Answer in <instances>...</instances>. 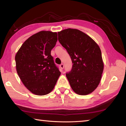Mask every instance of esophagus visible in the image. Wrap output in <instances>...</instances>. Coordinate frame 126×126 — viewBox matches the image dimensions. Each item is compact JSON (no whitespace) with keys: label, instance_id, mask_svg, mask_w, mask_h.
I'll return each mask as SVG.
<instances>
[{"label":"esophagus","instance_id":"1","mask_svg":"<svg viewBox=\"0 0 126 126\" xmlns=\"http://www.w3.org/2000/svg\"><path fill=\"white\" fill-rule=\"evenodd\" d=\"M60 68H61L62 69H63L64 68V64H61L60 65Z\"/></svg>","mask_w":126,"mask_h":126}]
</instances>
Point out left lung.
I'll use <instances>...</instances> for the list:
<instances>
[{
  "label": "left lung",
  "instance_id": "1",
  "mask_svg": "<svg viewBox=\"0 0 126 126\" xmlns=\"http://www.w3.org/2000/svg\"><path fill=\"white\" fill-rule=\"evenodd\" d=\"M58 34L59 43L67 50L73 64L71 71L66 73L71 88L79 95L92 93L98 86L103 71L99 46L78 29H64Z\"/></svg>",
  "mask_w": 126,
  "mask_h": 126
}]
</instances>
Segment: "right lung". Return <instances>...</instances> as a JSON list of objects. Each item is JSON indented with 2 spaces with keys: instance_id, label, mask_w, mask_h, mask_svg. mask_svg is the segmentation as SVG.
Here are the masks:
<instances>
[{
  "instance_id": "right-lung-1",
  "label": "right lung",
  "mask_w": 126,
  "mask_h": 126,
  "mask_svg": "<svg viewBox=\"0 0 126 126\" xmlns=\"http://www.w3.org/2000/svg\"><path fill=\"white\" fill-rule=\"evenodd\" d=\"M57 40L56 32H39L25 40L16 55L17 73L34 94L49 93L61 75L51 55Z\"/></svg>"
}]
</instances>
